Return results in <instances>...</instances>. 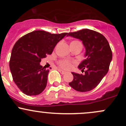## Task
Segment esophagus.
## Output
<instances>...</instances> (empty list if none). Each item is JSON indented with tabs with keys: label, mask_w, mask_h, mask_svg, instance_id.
Instances as JSON below:
<instances>
[{
	"label": "esophagus",
	"mask_w": 126,
	"mask_h": 126,
	"mask_svg": "<svg viewBox=\"0 0 126 126\" xmlns=\"http://www.w3.org/2000/svg\"><path fill=\"white\" fill-rule=\"evenodd\" d=\"M59 71L61 73V74H66V72L65 71H63V70H59Z\"/></svg>",
	"instance_id": "34e87169"
}]
</instances>
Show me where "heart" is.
<instances>
[{
  "label": "heart",
  "instance_id": "1",
  "mask_svg": "<svg viewBox=\"0 0 126 126\" xmlns=\"http://www.w3.org/2000/svg\"><path fill=\"white\" fill-rule=\"evenodd\" d=\"M80 43L79 41H73L71 43ZM59 65L62 67V68H64V69H70L71 67V63L70 62L68 61H65V60H63V61H59Z\"/></svg>",
  "mask_w": 126,
  "mask_h": 126
}]
</instances>
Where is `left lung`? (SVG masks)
<instances>
[{"instance_id":"left-lung-1","label":"left lung","mask_w":126,"mask_h":126,"mask_svg":"<svg viewBox=\"0 0 126 126\" xmlns=\"http://www.w3.org/2000/svg\"><path fill=\"white\" fill-rule=\"evenodd\" d=\"M67 36L81 40L85 48V59L78 66L85 73H71L73 80L69 85L78 91H90L99 84L108 72L112 59L111 48L102 34L88 29L70 32Z\"/></svg>"}]
</instances>
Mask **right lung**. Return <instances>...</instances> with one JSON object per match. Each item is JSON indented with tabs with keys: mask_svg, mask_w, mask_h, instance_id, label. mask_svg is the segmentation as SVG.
Wrapping results in <instances>:
<instances>
[{
	"mask_svg": "<svg viewBox=\"0 0 126 126\" xmlns=\"http://www.w3.org/2000/svg\"><path fill=\"white\" fill-rule=\"evenodd\" d=\"M67 34L35 31L16 42L9 68L15 83L26 95H38L46 88L49 70L40 65L41 59L51 55L57 43Z\"/></svg>",
	"mask_w": 126,
	"mask_h": 126,
	"instance_id": "add662e5",
	"label": "right lung"
}]
</instances>
